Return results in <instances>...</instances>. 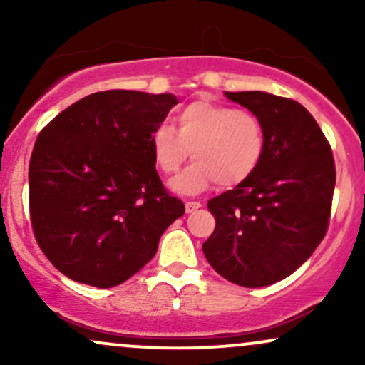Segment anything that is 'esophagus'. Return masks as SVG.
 Masks as SVG:
<instances>
[{
  "label": "esophagus",
  "instance_id": "34e87169",
  "mask_svg": "<svg viewBox=\"0 0 365 365\" xmlns=\"http://www.w3.org/2000/svg\"><path fill=\"white\" fill-rule=\"evenodd\" d=\"M199 207H200V202H194V200H188V202H185L187 215H192V212H195Z\"/></svg>",
  "mask_w": 365,
  "mask_h": 365
}]
</instances>
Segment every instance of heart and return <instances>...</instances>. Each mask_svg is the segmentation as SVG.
I'll return each mask as SVG.
<instances>
[{"mask_svg":"<svg viewBox=\"0 0 365 365\" xmlns=\"http://www.w3.org/2000/svg\"><path fill=\"white\" fill-rule=\"evenodd\" d=\"M178 130L159 125L150 135L154 163L163 173H177L187 158L195 161L171 182L178 194L194 195L212 183L233 187L261 165L264 128L252 113L211 101H194L177 115Z\"/></svg>","mask_w":365,"mask_h":365,"instance_id":"b5f03b06","label":"heart"}]
</instances>
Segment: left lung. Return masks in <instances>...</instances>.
<instances>
[{
    "label": "left lung",
    "instance_id": "1",
    "mask_svg": "<svg viewBox=\"0 0 365 365\" xmlns=\"http://www.w3.org/2000/svg\"><path fill=\"white\" fill-rule=\"evenodd\" d=\"M225 96L261 121L264 154L252 177L207 202L216 228L202 250L225 279L261 288L290 276L321 244L336 171L328 140L302 104L262 91Z\"/></svg>",
    "mask_w": 365,
    "mask_h": 365
}]
</instances>
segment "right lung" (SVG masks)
Instances as JSON below:
<instances>
[{
    "instance_id": "obj_1",
    "label": "right lung",
    "mask_w": 365,
    "mask_h": 365,
    "mask_svg": "<svg viewBox=\"0 0 365 365\" xmlns=\"http://www.w3.org/2000/svg\"><path fill=\"white\" fill-rule=\"evenodd\" d=\"M173 94L106 91L61 111L37 137L29 165L36 240L60 273L111 288L154 257L185 212L156 171L150 135Z\"/></svg>"
}]
</instances>
